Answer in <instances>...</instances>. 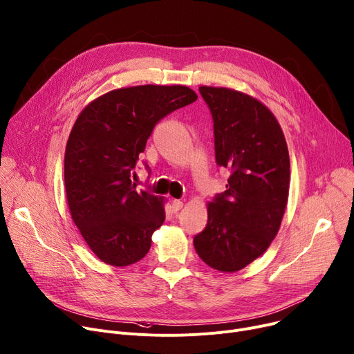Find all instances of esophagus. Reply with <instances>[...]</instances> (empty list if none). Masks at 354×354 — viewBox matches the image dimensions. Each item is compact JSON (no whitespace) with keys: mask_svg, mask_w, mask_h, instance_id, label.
<instances>
[{"mask_svg":"<svg viewBox=\"0 0 354 354\" xmlns=\"http://www.w3.org/2000/svg\"><path fill=\"white\" fill-rule=\"evenodd\" d=\"M183 205H184V203L180 201V200H173V201H171L173 212H180V210L183 209Z\"/></svg>","mask_w":354,"mask_h":354,"instance_id":"34e87169","label":"esophagus"}]
</instances>
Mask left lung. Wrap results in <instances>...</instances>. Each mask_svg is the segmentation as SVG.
Returning a JSON list of instances; mask_svg holds the SVG:
<instances>
[{"label":"left lung","mask_w":354,"mask_h":354,"mask_svg":"<svg viewBox=\"0 0 354 354\" xmlns=\"http://www.w3.org/2000/svg\"><path fill=\"white\" fill-rule=\"evenodd\" d=\"M214 121L216 161L232 171L207 204V224L194 237L198 257L234 273L272 244L286 212L290 158L283 130L264 104L225 87H198Z\"/></svg>","instance_id":"left-lung-1"}]
</instances>
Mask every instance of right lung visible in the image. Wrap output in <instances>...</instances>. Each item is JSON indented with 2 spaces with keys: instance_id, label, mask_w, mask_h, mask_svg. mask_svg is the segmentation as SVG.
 Here are the masks:
<instances>
[{
  "instance_id": "1",
  "label": "right lung",
  "mask_w": 354,
  "mask_h": 354,
  "mask_svg": "<svg viewBox=\"0 0 354 354\" xmlns=\"http://www.w3.org/2000/svg\"><path fill=\"white\" fill-rule=\"evenodd\" d=\"M196 100L185 86L122 87L78 114L64 156L67 203L82 239L106 264L126 267L149 253L165 200L137 192L133 170L156 124Z\"/></svg>"
}]
</instances>
